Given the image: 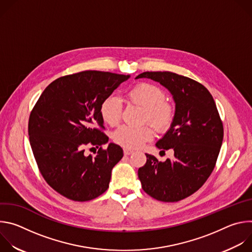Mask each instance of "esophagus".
I'll use <instances>...</instances> for the list:
<instances>
[{
	"mask_svg": "<svg viewBox=\"0 0 252 252\" xmlns=\"http://www.w3.org/2000/svg\"><path fill=\"white\" fill-rule=\"evenodd\" d=\"M132 153H133V151H131V150H127V149H125V150H124L125 156H129V155H131Z\"/></svg>",
	"mask_w": 252,
	"mask_h": 252,
	"instance_id": "obj_1",
	"label": "esophagus"
}]
</instances>
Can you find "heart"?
Returning <instances> with one entry per match:
<instances>
[{
    "label": "heart",
    "mask_w": 252,
    "mask_h": 252,
    "mask_svg": "<svg viewBox=\"0 0 252 252\" xmlns=\"http://www.w3.org/2000/svg\"><path fill=\"white\" fill-rule=\"evenodd\" d=\"M126 98L129 102L145 109L142 122H149L159 131L166 130L171 126L174 119V110L170 103L164 100V92L158 86L149 83L136 84L126 93ZM122 111V102L116 95L107 96L99 106L102 121L110 126L119 124ZM152 137L153 130L148 126L140 127L122 126L113 133V139L117 145L127 150L142 147L143 143L152 139Z\"/></svg>",
    "instance_id": "heart-1"
}]
</instances>
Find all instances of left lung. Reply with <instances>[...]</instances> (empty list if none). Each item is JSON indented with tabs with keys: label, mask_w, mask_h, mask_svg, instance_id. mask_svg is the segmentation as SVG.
<instances>
[{
	"label": "left lung",
	"mask_w": 252,
	"mask_h": 252,
	"mask_svg": "<svg viewBox=\"0 0 252 252\" xmlns=\"http://www.w3.org/2000/svg\"><path fill=\"white\" fill-rule=\"evenodd\" d=\"M151 79L166 88L175 102L173 122L156 143L173 158L158 161L147 156L137 174L141 188L164 202L182 200L198 190L211 174L223 139V126L214 99L198 82L170 71H146L136 79Z\"/></svg>",
	"instance_id": "left-lung-1"
}]
</instances>
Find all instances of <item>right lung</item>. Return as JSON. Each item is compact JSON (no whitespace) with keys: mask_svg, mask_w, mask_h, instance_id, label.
<instances>
[{"mask_svg":"<svg viewBox=\"0 0 252 252\" xmlns=\"http://www.w3.org/2000/svg\"><path fill=\"white\" fill-rule=\"evenodd\" d=\"M129 76L85 70L61 77L39 97L29 119L33 157L48 185L63 196L89 201L107 189L123 149L102 132L99 106ZM87 146L100 148L87 156Z\"/></svg>","mask_w":252,"mask_h":252,"instance_id":"right-lung-1","label":"right lung"}]
</instances>
